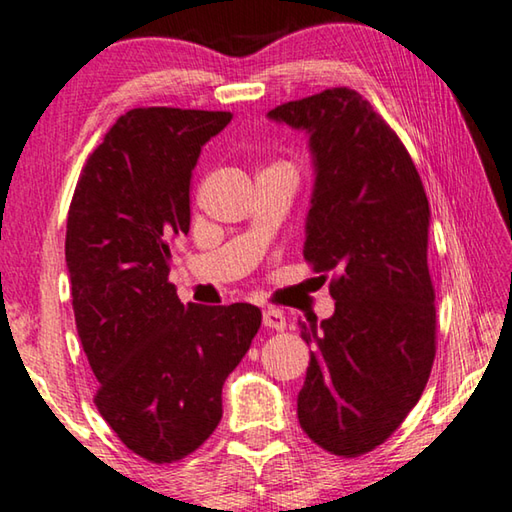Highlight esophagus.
Instances as JSON below:
<instances>
[{
  "instance_id": "1",
  "label": "esophagus",
  "mask_w": 512,
  "mask_h": 512,
  "mask_svg": "<svg viewBox=\"0 0 512 512\" xmlns=\"http://www.w3.org/2000/svg\"><path fill=\"white\" fill-rule=\"evenodd\" d=\"M263 325L267 329H277V332H283V329H286V316H283V311H279V309H265Z\"/></svg>"
}]
</instances>
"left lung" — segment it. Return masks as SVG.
Wrapping results in <instances>:
<instances>
[{"label": "left lung", "instance_id": "8db88e82", "mask_svg": "<svg viewBox=\"0 0 512 512\" xmlns=\"http://www.w3.org/2000/svg\"><path fill=\"white\" fill-rule=\"evenodd\" d=\"M267 116L309 132L316 185L304 258L313 272H334V316L300 322L313 350L297 416L325 451L357 458L405 421L435 361L428 196L403 141L355 89Z\"/></svg>", "mask_w": 512, "mask_h": 512}]
</instances>
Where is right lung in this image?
I'll return each instance as SVG.
<instances>
[{
    "mask_svg": "<svg viewBox=\"0 0 512 512\" xmlns=\"http://www.w3.org/2000/svg\"><path fill=\"white\" fill-rule=\"evenodd\" d=\"M231 112L137 107L107 130L77 180L66 224L75 325L96 403L132 453L183 460L222 419V387L261 327L251 304H183L171 240L190 231L201 146Z\"/></svg>",
    "mask_w": 512,
    "mask_h": 512,
    "instance_id": "right-lung-1",
    "label": "right lung"
}]
</instances>
